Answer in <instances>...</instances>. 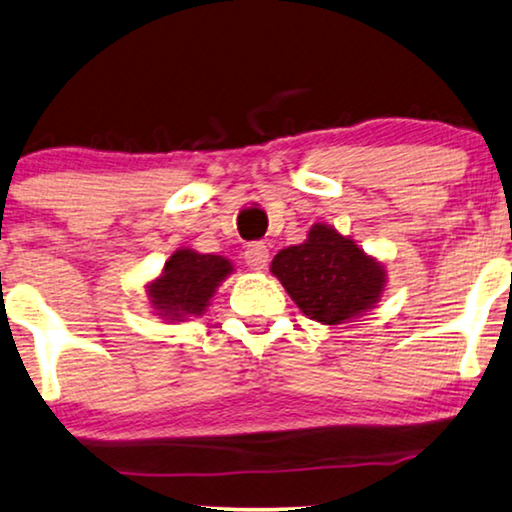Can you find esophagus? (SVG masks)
<instances>
[{
  "label": "esophagus",
  "mask_w": 512,
  "mask_h": 512,
  "mask_svg": "<svg viewBox=\"0 0 512 512\" xmlns=\"http://www.w3.org/2000/svg\"><path fill=\"white\" fill-rule=\"evenodd\" d=\"M244 261H247L251 270H263L270 261V251L263 242H251L244 249Z\"/></svg>",
  "instance_id": "esophagus-1"
}]
</instances>
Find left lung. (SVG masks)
I'll use <instances>...</instances> for the list:
<instances>
[{"instance_id": "obj_1", "label": "left lung", "mask_w": 512, "mask_h": 512, "mask_svg": "<svg viewBox=\"0 0 512 512\" xmlns=\"http://www.w3.org/2000/svg\"><path fill=\"white\" fill-rule=\"evenodd\" d=\"M270 270L293 303L321 324L359 317L380 298L384 284L380 263L321 223L310 228L307 242L279 251Z\"/></svg>"}]
</instances>
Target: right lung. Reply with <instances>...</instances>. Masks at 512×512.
Instances as JSON below:
<instances>
[{"label": "right lung", "instance_id": "add662e5", "mask_svg": "<svg viewBox=\"0 0 512 512\" xmlns=\"http://www.w3.org/2000/svg\"><path fill=\"white\" fill-rule=\"evenodd\" d=\"M233 270L226 258L181 249L165 263L163 277L149 286V296L163 317L181 321L202 314L214 289Z\"/></svg>", "mask_w": 512, "mask_h": 512}]
</instances>
